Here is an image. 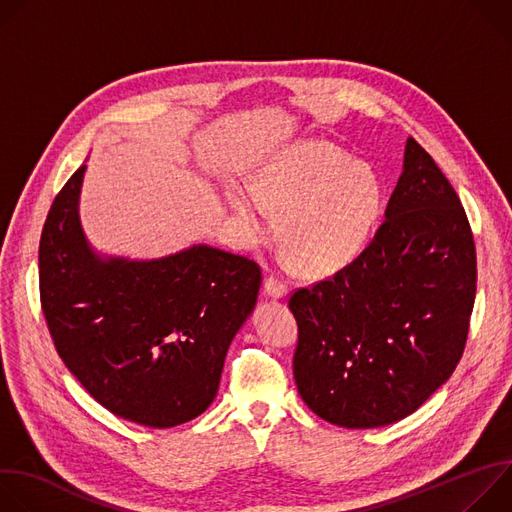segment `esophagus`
I'll return each instance as SVG.
<instances>
[{"label":"esophagus","mask_w":512,"mask_h":512,"mask_svg":"<svg viewBox=\"0 0 512 512\" xmlns=\"http://www.w3.org/2000/svg\"><path fill=\"white\" fill-rule=\"evenodd\" d=\"M263 291L269 296V298H283L287 294V283L281 281L279 277H267L265 279V285H263Z\"/></svg>","instance_id":"1"}]
</instances>
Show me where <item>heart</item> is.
Listing matches in <instances>:
<instances>
[{
  "mask_svg": "<svg viewBox=\"0 0 512 512\" xmlns=\"http://www.w3.org/2000/svg\"><path fill=\"white\" fill-rule=\"evenodd\" d=\"M231 204L253 239L275 229L300 269L324 275L348 265L367 245L383 206L377 174L328 141H300L275 154L255 184H235Z\"/></svg>",
  "mask_w": 512,
  "mask_h": 512,
  "instance_id": "obj_1",
  "label": "heart"
}]
</instances>
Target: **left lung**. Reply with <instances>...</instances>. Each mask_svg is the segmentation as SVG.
Masks as SVG:
<instances>
[{"mask_svg": "<svg viewBox=\"0 0 512 512\" xmlns=\"http://www.w3.org/2000/svg\"><path fill=\"white\" fill-rule=\"evenodd\" d=\"M474 298L476 247L466 210L409 137L373 241L332 277L289 298L298 320V393L340 427L407 417L456 371Z\"/></svg>", "mask_w": 512, "mask_h": 512, "instance_id": "obj_1", "label": "left lung"}]
</instances>
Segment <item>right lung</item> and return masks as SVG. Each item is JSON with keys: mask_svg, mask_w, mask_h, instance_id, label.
Returning a JSON list of instances; mask_svg holds the SVG:
<instances>
[{"mask_svg": "<svg viewBox=\"0 0 512 512\" xmlns=\"http://www.w3.org/2000/svg\"><path fill=\"white\" fill-rule=\"evenodd\" d=\"M81 166L40 237V304L66 369L111 413L174 427L214 401L261 267L208 245L152 259H101L79 221Z\"/></svg>", "mask_w": 512, "mask_h": 512, "instance_id": "obj_1", "label": "right lung"}]
</instances>
